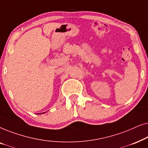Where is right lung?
<instances>
[{
    "label": "right lung",
    "instance_id": "right-lung-1",
    "mask_svg": "<svg viewBox=\"0 0 148 148\" xmlns=\"http://www.w3.org/2000/svg\"><path fill=\"white\" fill-rule=\"evenodd\" d=\"M40 114H41V113H40Z\"/></svg>",
    "mask_w": 148,
    "mask_h": 148
}]
</instances>
